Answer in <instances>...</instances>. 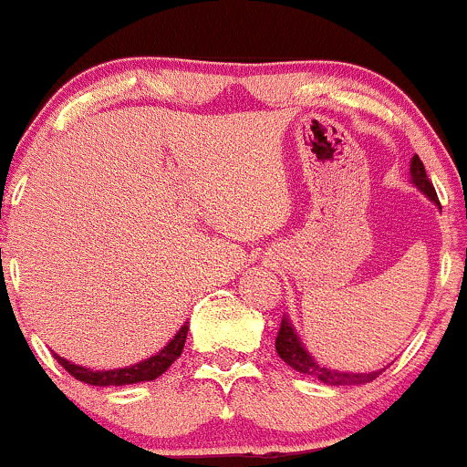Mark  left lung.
Returning <instances> with one entry per match:
<instances>
[{
    "label": "left lung",
    "instance_id": "left-lung-1",
    "mask_svg": "<svg viewBox=\"0 0 467 467\" xmlns=\"http://www.w3.org/2000/svg\"><path fill=\"white\" fill-rule=\"evenodd\" d=\"M410 176H412V182H415V187H419V190L426 193L434 205H439L437 192H434L431 178L426 174V167H423L421 159H419L417 154L412 156L410 161ZM275 350L282 358V361H286V364H289L291 368H296L297 373L316 377V379L328 386L366 384V381H373L375 377L381 373V370H377V373H342V370H333V368H327V366L317 364V361L313 359V355H308V350L304 348L302 339L297 337L296 328H293L289 317H282L280 331H277V337H275Z\"/></svg>",
    "mask_w": 467,
    "mask_h": 467
}]
</instances>
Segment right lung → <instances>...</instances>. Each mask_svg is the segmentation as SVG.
Here are the masks:
<instances>
[{"label": "right lung", "instance_id": "obj_1", "mask_svg": "<svg viewBox=\"0 0 467 467\" xmlns=\"http://www.w3.org/2000/svg\"><path fill=\"white\" fill-rule=\"evenodd\" d=\"M187 331H190V324H182L181 331H178L174 337L167 342V347H163L156 355H151L150 359L139 361V364L128 366V368H114V370H92V368H83V366L72 364L59 355H55V359L59 361L61 366L70 373L75 379L83 381V384L90 386H125V384H139V381H151L156 377H161L170 368L174 361L181 358L182 347H185L187 339Z\"/></svg>", "mask_w": 467, "mask_h": 467}]
</instances>
